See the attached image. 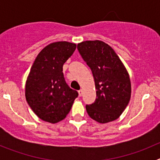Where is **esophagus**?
<instances>
[{"instance_id": "esophagus-1", "label": "esophagus", "mask_w": 160, "mask_h": 160, "mask_svg": "<svg viewBox=\"0 0 160 160\" xmlns=\"http://www.w3.org/2000/svg\"><path fill=\"white\" fill-rule=\"evenodd\" d=\"M78 96H79V97H81V96L82 95V94H83V90H79L78 91Z\"/></svg>"}]
</instances>
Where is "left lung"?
I'll return each instance as SVG.
<instances>
[{
  "mask_svg": "<svg viewBox=\"0 0 160 160\" xmlns=\"http://www.w3.org/2000/svg\"><path fill=\"white\" fill-rule=\"evenodd\" d=\"M78 49L91 69L97 98L86 106L87 114L99 123L119 118L131 99L129 73L114 49L99 40L85 41Z\"/></svg>",
  "mask_w": 160,
  "mask_h": 160,
  "instance_id": "left-lung-1",
  "label": "left lung"
}]
</instances>
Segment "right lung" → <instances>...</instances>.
<instances>
[{"label":"right lung","instance_id":"right-lung-1","mask_svg":"<svg viewBox=\"0 0 160 160\" xmlns=\"http://www.w3.org/2000/svg\"><path fill=\"white\" fill-rule=\"evenodd\" d=\"M77 45L53 42L38 53L25 82V98L37 116L57 123L66 117L78 94L69 87L63 75V65Z\"/></svg>","mask_w":160,"mask_h":160}]
</instances>
